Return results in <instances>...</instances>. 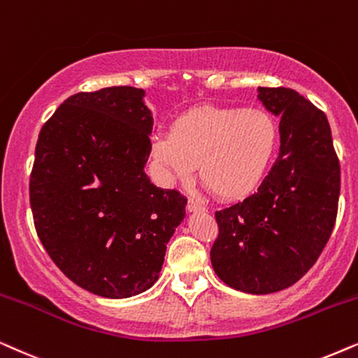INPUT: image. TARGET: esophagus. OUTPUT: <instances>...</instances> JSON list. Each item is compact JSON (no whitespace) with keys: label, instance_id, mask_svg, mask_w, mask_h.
<instances>
[{"label":"esophagus","instance_id":"34e87169","mask_svg":"<svg viewBox=\"0 0 358 358\" xmlns=\"http://www.w3.org/2000/svg\"><path fill=\"white\" fill-rule=\"evenodd\" d=\"M188 211L192 213H201V211H206V208L203 206V204H199L196 199H188Z\"/></svg>","mask_w":358,"mask_h":358}]
</instances>
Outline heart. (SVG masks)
Instances as JSON below:
<instances>
[{"mask_svg":"<svg viewBox=\"0 0 358 358\" xmlns=\"http://www.w3.org/2000/svg\"><path fill=\"white\" fill-rule=\"evenodd\" d=\"M278 126L264 109L194 108L170 132L152 139V155L170 182L199 178L226 201L244 199L265 178L278 145Z\"/></svg>","mask_w":358,"mask_h":358,"instance_id":"obj_1","label":"heart"}]
</instances>
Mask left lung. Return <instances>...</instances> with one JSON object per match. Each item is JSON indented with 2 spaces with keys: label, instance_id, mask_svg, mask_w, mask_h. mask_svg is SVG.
Masks as SVG:
<instances>
[{
  "label": "left lung",
  "instance_id": "1",
  "mask_svg": "<svg viewBox=\"0 0 358 358\" xmlns=\"http://www.w3.org/2000/svg\"><path fill=\"white\" fill-rule=\"evenodd\" d=\"M259 99L280 116V155L244 201L216 211L211 264L231 288L252 294L280 292L316 264L334 229L341 165L321 109L292 88H259Z\"/></svg>",
  "mask_w": 358,
  "mask_h": 358
}]
</instances>
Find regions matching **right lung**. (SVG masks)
Segmentation results:
<instances>
[{
	"label": "right lung",
	"instance_id": "right-lung-1",
	"mask_svg": "<svg viewBox=\"0 0 358 358\" xmlns=\"http://www.w3.org/2000/svg\"><path fill=\"white\" fill-rule=\"evenodd\" d=\"M145 92L109 87L66 98L42 126L29 198L37 236L71 282L129 298L159 278L187 198L145 175L154 126Z\"/></svg>",
	"mask_w": 358,
	"mask_h": 358
}]
</instances>
